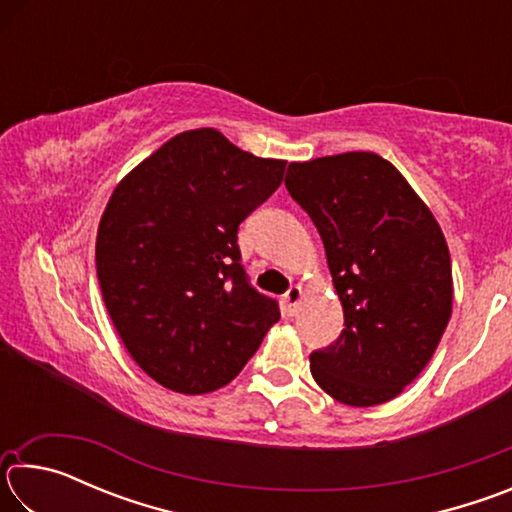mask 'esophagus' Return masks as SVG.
Instances as JSON below:
<instances>
[{
  "label": "esophagus",
  "instance_id": "1",
  "mask_svg": "<svg viewBox=\"0 0 512 512\" xmlns=\"http://www.w3.org/2000/svg\"><path fill=\"white\" fill-rule=\"evenodd\" d=\"M300 298H302V289L300 287H291L287 293H284V311H287L289 316L296 314Z\"/></svg>",
  "mask_w": 512,
  "mask_h": 512
}]
</instances>
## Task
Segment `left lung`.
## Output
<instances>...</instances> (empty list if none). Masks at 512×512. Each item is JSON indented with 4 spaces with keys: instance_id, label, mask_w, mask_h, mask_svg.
Segmentation results:
<instances>
[{
    "instance_id": "left-lung-1",
    "label": "left lung",
    "mask_w": 512,
    "mask_h": 512,
    "mask_svg": "<svg viewBox=\"0 0 512 512\" xmlns=\"http://www.w3.org/2000/svg\"><path fill=\"white\" fill-rule=\"evenodd\" d=\"M284 185L323 239L345 318L339 339L311 352V375L343 404L393 400L427 366L452 316L443 230L377 153L291 162Z\"/></svg>"
}]
</instances>
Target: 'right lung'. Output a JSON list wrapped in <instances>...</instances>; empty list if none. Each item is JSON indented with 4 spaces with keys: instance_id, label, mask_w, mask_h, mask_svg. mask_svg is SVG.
I'll use <instances>...</instances> for the list:
<instances>
[{
    "instance_id": "add662e5",
    "label": "right lung",
    "mask_w": 512,
    "mask_h": 512,
    "mask_svg": "<svg viewBox=\"0 0 512 512\" xmlns=\"http://www.w3.org/2000/svg\"><path fill=\"white\" fill-rule=\"evenodd\" d=\"M284 167L198 128L171 137L110 196L97 235L101 296L126 350L164 388L230 384L280 320L277 300L248 280L237 232Z\"/></svg>"
}]
</instances>
